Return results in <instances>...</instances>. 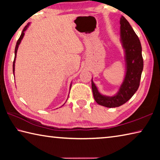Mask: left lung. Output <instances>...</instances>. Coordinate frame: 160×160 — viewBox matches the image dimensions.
<instances>
[{"mask_svg": "<svg viewBox=\"0 0 160 160\" xmlns=\"http://www.w3.org/2000/svg\"><path fill=\"white\" fill-rule=\"evenodd\" d=\"M120 25V41L124 51L126 75L118 91L113 96L102 94L92 79L94 100L98 104L108 108L120 107L133 96L139 88L143 70L142 47L138 37L123 16L121 17Z\"/></svg>", "mask_w": 160, "mask_h": 160, "instance_id": "obj_1", "label": "left lung"}]
</instances>
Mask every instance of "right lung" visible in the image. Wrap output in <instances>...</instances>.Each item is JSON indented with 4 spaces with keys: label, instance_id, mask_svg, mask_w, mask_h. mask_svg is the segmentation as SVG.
Wrapping results in <instances>:
<instances>
[{
    "label": "right lung",
    "instance_id": "obj_1",
    "mask_svg": "<svg viewBox=\"0 0 160 160\" xmlns=\"http://www.w3.org/2000/svg\"><path fill=\"white\" fill-rule=\"evenodd\" d=\"M29 25H30V23L28 24V25H27L25 27V28L23 29V30H22V34H21V35H20V38H19V39L18 40L17 44H16V47H15V58H14V61H13V66H12L13 75H15V59H16V56H17V51H18V49L19 45L20 44L24 36H25V32L27 30V29H28V28H29ZM71 85H72V84H70V88H71ZM66 101H67V100H66Z\"/></svg>",
    "mask_w": 160,
    "mask_h": 160
}]
</instances>
